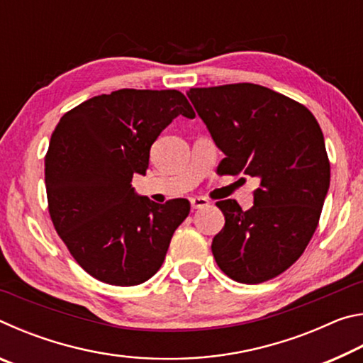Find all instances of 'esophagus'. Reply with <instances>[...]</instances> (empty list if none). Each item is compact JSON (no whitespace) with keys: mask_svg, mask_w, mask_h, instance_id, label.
<instances>
[{"mask_svg":"<svg viewBox=\"0 0 363 363\" xmlns=\"http://www.w3.org/2000/svg\"><path fill=\"white\" fill-rule=\"evenodd\" d=\"M190 205H192L194 210H199V208H205L210 205V201L205 196H194V199H190Z\"/></svg>","mask_w":363,"mask_h":363,"instance_id":"esophagus-1","label":"esophagus"}]
</instances>
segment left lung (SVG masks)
Returning a JSON list of instances; mask_svg holds the SVG:
<instances>
[{"mask_svg": "<svg viewBox=\"0 0 363 363\" xmlns=\"http://www.w3.org/2000/svg\"><path fill=\"white\" fill-rule=\"evenodd\" d=\"M190 102L224 152L220 174L259 179L255 205L218 201L225 224L213 238L219 269L262 284L298 261L317 229L330 187L320 126L303 104L253 83L192 88Z\"/></svg>", "mask_w": 363, "mask_h": 363, "instance_id": "left-lung-1", "label": "left lung"}]
</instances>
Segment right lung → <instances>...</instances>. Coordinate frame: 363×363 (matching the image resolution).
Listing matches in <instances>:
<instances>
[{
  "mask_svg": "<svg viewBox=\"0 0 363 363\" xmlns=\"http://www.w3.org/2000/svg\"><path fill=\"white\" fill-rule=\"evenodd\" d=\"M194 118L176 89H118L79 104L57 123L45 158L49 214L86 272L108 285L144 284L162 267L189 216L184 199L164 205L134 192L150 147L176 116Z\"/></svg>",
  "mask_w": 363,
  "mask_h": 363,
  "instance_id": "add662e5",
  "label": "right lung"
}]
</instances>
